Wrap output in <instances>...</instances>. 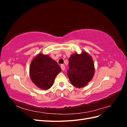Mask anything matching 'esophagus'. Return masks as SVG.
Masks as SVG:
<instances>
[{"mask_svg":"<svg viewBox=\"0 0 127 127\" xmlns=\"http://www.w3.org/2000/svg\"><path fill=\"white\" fill-rule=\"evenodd\" d=\"M61 69H62L63 70H64V69H65L64 65V64H61Z\"/></svg>","mask_w":127,"mask_h":127,"instance_id":"esophagus-1","label":"esophagus"}]
</instances>
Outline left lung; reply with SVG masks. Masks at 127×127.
<instances>
[{
    "mask_svg": "<svg viewBox=\"0 0 127 127\" xmlns=\"http://www.w3.org/2000/svg\"><path fill=\"white\" fill-rule=\"evenodd\" d=\"M69 67L67 75L72 85L77 88L86 86L94 75L93 60L85 51L71 55L69 58Z\"/></svg>",
    "mask_w": 127,
    "mask_h": 127,
    "instance_id": "1",
    "label": "left lung"
}]
</instances>
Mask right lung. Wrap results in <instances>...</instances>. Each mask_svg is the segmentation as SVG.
Listing matches in <instances>:
<instances>
[{
	"instance_id": "1",
	"label": "right lung",
	"mask_w": 127,
	"mask_h": 127,
	"mask_svg": "<svg viewBox=\"0 0 127 127\" xmlns=\"http://www.w3.org/2000/svg\"><path fill=\"white\" fill-rule=\"evenodd\" d=\"M61 71L60 67L50 57L39 53L31 63L30 76L37 87L47 90L52 86L56 77Z\"/></svg>"
}]
</instances>
